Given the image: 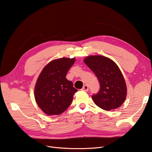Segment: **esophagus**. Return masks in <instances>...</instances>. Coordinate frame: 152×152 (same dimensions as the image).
<instances>
[{"label": "esophagus", "instance_id": "1", "mask_svg": "<svg viewBox=\"0 0 152 152\" xmlns=\"http://www.w3.org/2000/svg\"><path fill=\"white\" fill-rule=\"evenodd\" d=\"M82 89L83 90V91H87L89 90V87H88V86H87V85H84L83 86V87H82Z\"/></svg>", "mask_w": 152, "mask_h": 152}]
</instances>
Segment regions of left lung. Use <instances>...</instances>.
Segmentation results:
<instances>
[{
    "label": "left lung",
    "instance_id": "8db88e82",
    "mask_svg": "<svg viewBox=\"0 0 152 152\" xmlns=\"http://www.w3.org/2000/svg\"><path fill=\"white\" fill-rule=\"evenodd\" d=\"M84 61L95 73L100 84L98 93L92 96L94 103L104 110L120 107L126 99L127 87L117 64L99 55L87 56Z\"/></svg>",
    "mask_w": 152,
    "mask_h": 152
}]
</instances>
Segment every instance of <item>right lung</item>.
Wrapping results in <instances>:
<instances>
[{
	"mask_svg": "<svg viewBox=\"0 0 152 152\" xmlns=\"http://www.w3.org/2000/svg\"><path fill=\"white\" fill-rule=\"evenodd\" d=\"M75 61L67 58L54 59L41 72L35 87V99L45 114L58 115L71 104L77 89L65 77Z\"/></svg>",
	"mask_w": 152,
	"mask_h": 152,
	"instance_id": "add662e5",
	"label": "right lung"
}]
</instances>
